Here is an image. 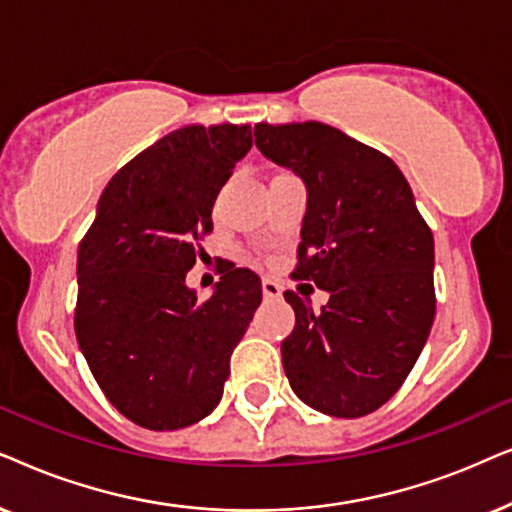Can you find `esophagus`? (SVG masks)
I'll list each match as a JSON object with an SVG mask.
<instances>
[{
  "instance_id": "34e87169",
  "label": "esophagus",
  "mask_w": 512,
  "mask_h": 512,
  "mask_svg": "<svg viewBox=\"0 0 512 512\" xmlns=\"http://www.w3.org/2000/svg\"><path fill=\"white\" fill-rule=\"evenodd\" d=\"M262 292L267 299H276V297H281V285H278L274 278H264Z\"/></svg>"
}]
</instances>
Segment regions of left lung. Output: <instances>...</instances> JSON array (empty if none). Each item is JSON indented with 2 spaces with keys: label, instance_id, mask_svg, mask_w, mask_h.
Instances as JSON below:
<instances>
[{
  "label": "left lung",
  "instance_id": "8db88e82",
  "mask_svg": "<svg viewBox=\"0 0 512 512\" xmlns=\"http://www.w3.org/2000/svg\"><path fill=\"white\" fill-rule=\"evenodd\" d=\"M255 145L306 185L295 281L330 292L316 313L297 292L283 367L330 417L379 410L412 372L435 318L433 234L400 168L337 128L255 124Z\"/></svg>",
  "mask_w": 512,
  "mask_h": 512
}]
</instances>
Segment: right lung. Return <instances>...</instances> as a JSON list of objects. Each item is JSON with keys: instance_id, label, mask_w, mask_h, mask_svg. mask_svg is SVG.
Returning a JSON list of instances; mask_svg holds the SVG:
<instances>
[{"instance_id": "right-lung-1", "label": "right lung", "mask_w": 512, "mask_h": 512, "mask_svg": "<svg viewBox=\"0 0 512 512\" xmlns=\"http://www.w3.org/2000/svg\"><path fill=\"white\" fill-rule=\"evenodd\" d=\"M250 147V126L168 133L109 180L79 243V349L109 403L149 431L215 410L262 302L257 274L231 262L208 299L185 283L213 231L217 194Z\"/></svg>"}]
</instances>
